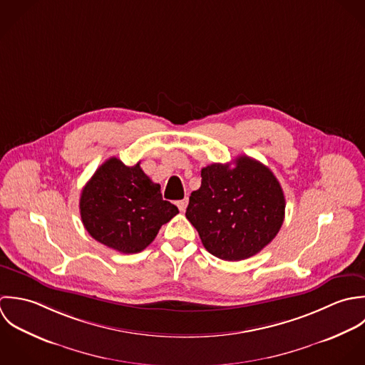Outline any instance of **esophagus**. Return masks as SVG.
I'll list each match as a JSON object with an SVG mask.
<instances>
[{"label": "esophagus", "mask_w": 365, "mask_h": 365, "mask_svg": "<svg viewBox=\"0 0 365 365\" xmlns=\"http://www.w3.org/2000/svg\"><path fill=\"white\" fill-rule=\"evenodd\" d=\"M187 203H189V200H187V197H185L183 200H179L176 205H178V207H179L180 212H185L186 207H187Z\"/></svg>", "instance_id": "obj_1"}]
</instances>
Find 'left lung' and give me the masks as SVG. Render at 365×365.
<instances>
[{
    "instance_id": "obj_1",
    "label": "left lung",
    "mask_w": 365,
    "mask_h": 365,
    "mask_svg": "<svg viewBox=\"0 0 365 365\" xmlns=\"http://www.w3.org/2000/svg\"><path fill=\"white\" fill-rule=\"evenodd\" d=\"M186 219L205 248L224 261L258 254L281 230L285 196L269 168L241 155L230 163L202 169V186L192 192Z\"/></svg>"
}]
</instances>
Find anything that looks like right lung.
Here are the masks:
<instances>
[{"label": "right lung", "instance_id": "obj_1", "mask_svg": "<svg viewBox=\"0 0 365 365\" xmlns=\"http://www.w3.org/2000/svg\"><path fill=\"white\" fill-rule=\"evenodd\" d=\"M179 213L162 199L140 166L107 159L86 183L80 196L84 228L98 242L123 254H137L155 240L159 228Z\"/></svg>", "mask_w": 365, "mask_h": 365}]
</instances>
